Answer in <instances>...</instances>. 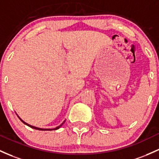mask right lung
<instances>
[{
	"mask_svg": "<svg viewBox=\"0 0 159 159\" xmlns=\"http://www.w3.org/2000/svg\"><path fill=\"white\" fill-rule=\"evenodd\" d=\"M19 117V116H18ZM19 118H20V121L22 122V123H24L25 124V125H27V126H29V127H30V128H34V129H36V130H57V129H59L60 128L61 126H62V125H63L64 124V122H65L66 121H64L63 122H62V124H61V125H60V126H58V127H57V128H53V129H43V128H37V127H34V126H31V125H29V124H27V123H25V121H22V119H21V118H20V117H19Z\"/></svg>",
	"mask_w": 159,
	"mask_h": 159,
	"instance_id": "obj_1",
	"label": "right lung"
}]
</instances>
